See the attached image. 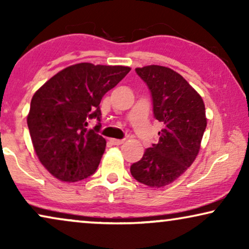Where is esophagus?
<instances>
[{"mask_svg":"<svg viewBox=\"0 0 249 249\" xmlns=\"http://www.w3.org/2000/svg\"><path fill=\"white\" fill-rule=\"evenodd\" d=\"M124 139H114V138H112L111 139V142L113 145H121V144H124Z\"/></svg>","mask_w":249,"mask_h":249,"instance_id":"1","label":"esophagus"}]
</instances>
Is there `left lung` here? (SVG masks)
Wrapping results in <instances>:
<instances>
[{"label": "left lung", "mask_w": 249, "mask_h": 249, "mask_svg": "<svg viewBox=\"0 0 249 249\" xmlns=\"http://www.w3.org/2000/svg\"><path fill=\"white\" fill-rule=\"evenodd\" d=\"M152 95L153 114L163 124L159 142L130 166L131 176L146 186H166L195 161L206 128L205 105L199 94L172 69L137 68Z\"/></svg>", "instance_id": "left-lung-1"}]
</instances>
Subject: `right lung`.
<instances>
[{"mask_svg": "<svg viewBox=\"0 0 249 249\" xmlns=\"http://www.w3.org/2000/svg\"><path fill=\"white\" fill-rule=\"evenodd\" d=\"M130 68L78 63L68 67L36 91L27 124L39 161L62 181L86 179L98 168L107 142L101 129L102 97ZM96 118L93 129L87 127Z\"/></svg>", "mask_w": 249, "mask_h": 249, "instance_id": "1", "label": "right lung"}]
</instances>
